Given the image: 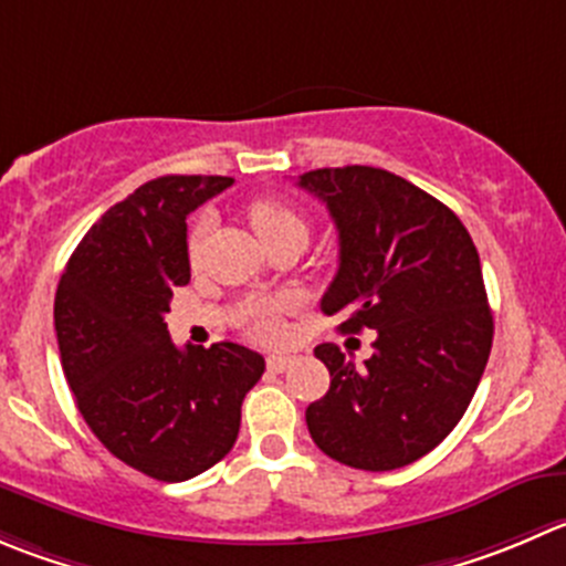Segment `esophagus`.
<instances>
[{
  "instance_id": "obj_1",
  "label": "esophagus",
  "mask_w": 566,
  "mask_h": 566,
  "mask_svg": "<svg viewBox=\"0 0 566 566\" xmlns=\"http://www.w3.org/2000/svg\"><path fill=\"white\" fill-rule=\"evenodd\" d=\"M290 361H293V356H287V354H273V356H268V370L282 373V370H287Z\"/></svg>"
}]
</instances>
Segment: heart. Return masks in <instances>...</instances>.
I'll list each match as a JSON object with an SVG mask.
<instances>
[{
  "label": "heart",
  "instance_id": "obj_1",
  "mask_svg": "<svg viewBox=\"0 0 566 566\" xmlns=\"http://www.w3.org/2000/svg\"><path fill=\"white\" fill-rule=\"evenodd\" d=\"M249 221L268 249L284 243V240H301L306 245V238H310V221L287 199H256L249 207ZM212 227H216V221H212L210 212H201L193 227H190L188 254L193 262L205 254ZM282 315V301H260V304L249 306V312H245V332L256 339H279L284 332Z\"/></svg>",
  "mask_w": 566,
  "mask_h": 566
}]
</instances>
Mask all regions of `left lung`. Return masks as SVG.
Returning a JSON list of instances; mask_svg holds the SVG:
<instances>
[{"mask_svg": "<svg viewBox=\"0 0 566 566\" xmlns=\"http://www.w3.org/2000/svg\"><path fill=\"white\" fill-rule=\"evenodd\" d=\"M298 188L326 201L339 234L321 310L345 317L339 332L376 328L361 367L317 345L332 384L306 429L334 462L398 470L451 434L484 376L495 326L479 251L457 212L384 168H317Z\"/></svg>", "mask_w": 566, "mask_h": 566, "instance_id": "1", "label": "left lung"}]
</instances>
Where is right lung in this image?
<instances>
[{"instance_id":"1","label":"right lung","mask_w":566,"mask_h":566,"mask_svg":"<svg viewBox=\"0 0 566 566\" xmlns=\"http://www.w3.org/2000/svg\"><path fill=\"white\" fill-rule=\"evenodd\" d=\"M232 177H160L109 207L71 254L57 295L60 361L104 448L149 479L188 481L221 462L265 359L238 343L177 348L166 326L190 282L188 216Z\"/></svg>"}]
</instances>
